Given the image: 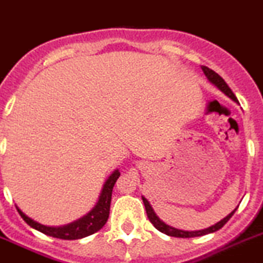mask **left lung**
Listing matches in <instances>:
<instances>
[{"instance_id": "left-lung-1", "label": "left lung", "mask_w": 263, "mask_h": 263, "mask_svg": "<svg viewBox=\"0 0 263 263\" xmlns=\"http://www.w3.org/2000/svg\"><path fill=\"white\" fill-rule=\"evenodd\" d=\"M201 68H202L203 73H205L206 79L209 80V82L212 83L215 88H218L220 92L224 93L227 97L231 98L232 101L236 102V104H239L236 96L234 95V92L231 90V88L228 87L227 83H226L224 80H223L222 78H220V76L215 72V71L210 70V68L206 67V66H201ZM141 198H143V202H144V205H145V210H146V214H148L149 220L153 223L154 227H156L158 231L168 235V236H175V237H196V236H203V235H208V234H213V232L220 230V228H222L223 226H224L226 223L230 220V218L234 215V213L236 212V209H237V208L236 209H234L231 213H230V214L227 215V217L223 218L222 220H219V222L215 223V224L210 226V227L203 228V230H198V231H184V230H179V228H175V227H173V226H170V224H167V223L163 222V220H162L161 218L156 214L154 209L152 208L151 202H149V201L146 200L144 196H141Z\"/></svg>"}]
</instances>
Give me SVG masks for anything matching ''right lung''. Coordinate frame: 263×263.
<instances>
[{
	"label": "right lung",
	"instance_id": "obj_1",
	"mask_svg": "<svg viewBox=\"0 0 263 263\" xmlns=\"http://www.w3.org/2000/svg\"><path fill=\"white\" fill-rule=\"evenodd\" d=\"M120 173L119 170H114L109 175V178L105 180L104 185H102V190L98 196L97 202L95 203L92 209L87 213L85 215H83L79 219L73 220V222L67 223V224L63 226H45L41 224V223L36 222L35 219L29 218L28 215L24 214L18 206H16V210L21 214V217L23 218L24 222L28 226H31L32 228H35L37 231L43 232V234L48 235L51 237H57V239L62 240H76V239H83V237H87L89 235L95 234V232L100 231L102 227L105 226V223L107 222V218H109L110 213V203H111V193L112 188H114V184L117 181V179L119 178Z\"/></svg>",
	"mask_w": 263,
	"mask_h": 263
}]
</instances>
